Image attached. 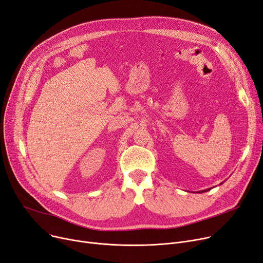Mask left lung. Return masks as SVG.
I'll return each instance as SVG.
<instances>
[{
	"label": "left lung",
	"instance_id": "left-lung-1",
	"mask_svg": "<svg viewBox=\"0 0 263 263\" xmlns=\"http://www.w3.org/2000/svg\"><path fill=\"white\" fill-rule=\"evenodd\" d=\"M209 190H210V189H208V190H204V191H200L199 193H203V192H206V191H209Z\"/></svg>",
	"mask_w": 263,
	"mask_h": 263
}]
</instances>
